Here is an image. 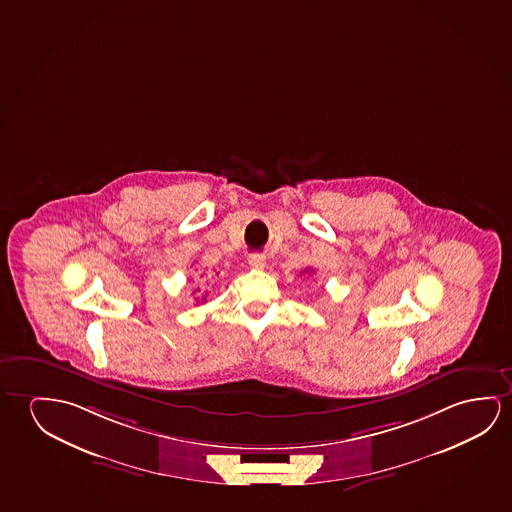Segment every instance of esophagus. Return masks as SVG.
<instances>
[{"instance_id": "obj_1", "label": "esophagus", "mask_w": 512, "mask_h": 512, "mask_svg": "<svg viewBox=\"0 0 512 512\" xmlns=\"http://www.w3.org/2000/svg\"><path fill=\"white\" fill-rule=\"evenodd\" d=\"M248 264L255 269L264 268V266H266V257H264L262 253H252V255L248 257Z\"/></svg>"}]
</instances>
